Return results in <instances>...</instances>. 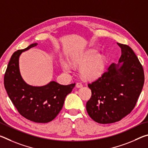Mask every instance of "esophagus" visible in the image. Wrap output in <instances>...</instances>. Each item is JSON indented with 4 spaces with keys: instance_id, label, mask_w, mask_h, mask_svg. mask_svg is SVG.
<instances>
[{
    "instance_id": "obj_1",
    "label": "esophagus",
    "mask_w": 148,
    "mask_h": 148,
    "mask_svg": "<svg viewBox=\"0 0 148 148\" xmlns=\"http://www.w3.org/2000/svg\"><path fill=\"white\" fill-rule=\"evenodd\" d=\"M83 87V84H82L81 82H77L76 84V87H77V88H80V87Z\"/></svg>"
}]
</instances>
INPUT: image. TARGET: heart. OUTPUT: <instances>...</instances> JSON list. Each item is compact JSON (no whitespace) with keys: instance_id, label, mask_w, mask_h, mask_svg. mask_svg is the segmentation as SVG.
<instances>
[{"instance_id":"1","label":"heart","mask_w":148,"mask_h":148,"mask_svg":"<svg viewBox=\"0 0 148 148\" xmlns=\"http://www.w3.org/2000/svg\"><path fill=\"white\" fill-rule=\"evenodd\" d=\"M73 63L82 66L81 74L84 78L92 79L97 78L103 74L106 64V57L100 56L96 49H90L79 56L74 57ZM62 67L66 72H71L72 66L66 62H62Z\"/></svg>"}]
</instances>
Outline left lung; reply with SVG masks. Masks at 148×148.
<instances>
[{
  "label": "left lung",
  "instance_id": "1",
  "mask_svg": "<svg viewBox=\"0 0 148 148\" xmlns=\"http://www.w3.org/2000/svg\"><path fill=\"white\" fill-rule=\"evenodd\" d=\"M117 44L121 49L119 63L111 64L108 71L88 84L91 97L86 110L99 123L119 121L131 113L144 86V69L136 54L127 45Z\"/></svg>",
  "mask_w": 148,
  "mask_h": 148
}]
</instances>
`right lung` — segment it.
<instances>
[{
    "label": "right lung",
    "instance_id": "add662e5",
    "mask_svg": "<svg viewBox=\"0 0 148 148\" xmlns=\"http://www.w3.org/2000/svg\"><path fill=\"white\" fill-rule=\"evenodd\" d=\"M37 44H32L14 52L4 74V84L9 98L22 116L32 121L45 123L56 118L63 106L65 97L76 84L63 86L52 81L44 86L34 87L24 82L19 72V56Z\"/></svg>",
    "mask_w": 148,
    "mask_h": 148
}]
</instances>
